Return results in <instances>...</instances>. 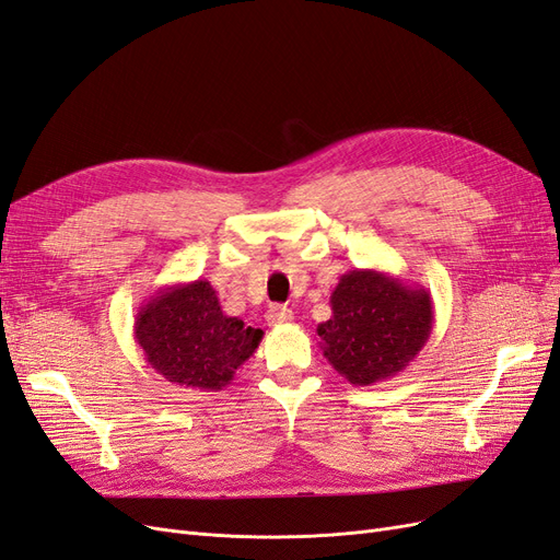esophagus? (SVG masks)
Wrapping results in <instances>:
<instances>
[{
	"label": "esophagus",
	"mask_w": 560,
	"mask_h": 560,
	"mask_svg": "<svg viewBox=\"0 0 560 560\" xmlns=\"http://www.w3.org/2000/svg\"><path fill=\"white\" fill-rule=\"evenodd\" d=\"M265 318H267L269 326H283V323H291L293 320V312L288 310V306H283V304H275V306H269Z\"/></svg>",
	"instance_id": "obj_1"
}]
</instances>
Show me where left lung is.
<instances>
[{
	"label": "left lung",
	"mask_w": 560,
	"mask_h": 560,
	"mask_svg": "<svg viewBox=\"0 0 560 560\" xmlns=\"http://www.w3.org/2000/svg\"><path fill=\"white\" fill-rule=\"evenodd\" d=\"M332 316L318 323L323 355L353 386L402 372L432 332L435 310L423 285H407L378 269H351L330 295Z\"/></svg>",
	"instance_id": "1"
}]
</instances>
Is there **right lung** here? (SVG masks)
<instances>
[{"label":"right lung","mask_w":560,"mask_h":560,"mask_svg":"<svg viewBox=\"0 0 560 560\" xmlns=\"http://www.w3.org/2000/svg\"><path fill=\"white\" fill-rule=\"evenodd\" d=\"M262 335L223 314L207 279L160 288L135 318V339L147 363L176 386L207 393L232 382Z\"/></svg>","instance_id":"add662e5"}]
</instances>
